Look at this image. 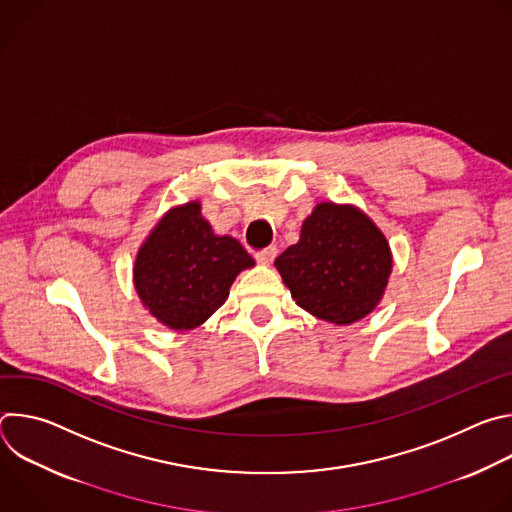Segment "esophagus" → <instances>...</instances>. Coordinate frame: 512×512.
<instances>
[{
  "instance_id": "esophagus-1",
  "label": "esophagus",
  "mask_w": 512,
  "mask_h": 512,
  "mask_svg": "<svg viewBox=\"0 0 512 512\" xmlns=\"http://www.w3.org/2000/svg\"><path fill=\"white\" fill-rule=\"evenodd\" d=\"M275 255H277V247H267V249L259 251V253L255 255V259H257V263H261V265H269V263L275 259Z\"/></svg>"
}]
</instances>
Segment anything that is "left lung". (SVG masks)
Listing matches in <instances>:
<instances>
[{
	"instance_id": "left-lung-1",
	"label": "left lung",
	"mask_w": 512,
	"mask_h": 512,
	"mask_svg": "<svg viewBox=\"0 0 512 512\" xmlns=\"http://www.w3.org/2000/svg\"><path fill=\"white\" fill-rule=\"evenodd\" d=\"M275 267L300 308L332 324H352L381 302L393 257L362 210L320 202L304 221L300 241L275 259Z\"/></svg>"
}]
</instances>
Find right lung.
Here are the masks:
<instances>
[{
    "label": "right lung",
    "instance_id": "right-lung-1",
    "mask_svg": "<svg viewBox=\"0 0 512 512\" xmlns=\"http://www.w3.org/2000/svg\"><path fill=\"white\" fill-rule=\"evenodd\" d=\"M253 257L233 237H218L192 200L168 210L137 251L133 283L141 304L172 330L204 324Z\"/></svg>",
    "mask_w": 512,
    "mask_h": 512
}]
</instances>
